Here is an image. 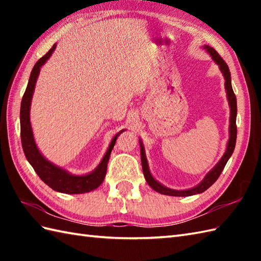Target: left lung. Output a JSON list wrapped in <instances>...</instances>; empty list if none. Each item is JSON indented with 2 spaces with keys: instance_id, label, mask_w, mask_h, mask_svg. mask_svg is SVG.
Segmentation results:
<instances>
[{
  "instance_id": "1",
  "label": "left lung",
  "mask_w": 261,
  "mask_h": 261,
  "mask_svg": "<svg viewBox=\"0 0 261 261\" xmlns=\"http://www.w3.org/2000/svg\"><path fill=\"white\" fill-rule=\"evenodd\" d=\"M204 48L206 49V51L210 54V56L212 57L214 62L219 65V68L221 71H222L224 80H225L226 95H228V101L230 104V138L228 141V146H226V150L223 154V157L220 159V162L216 164L215 167L211 170L210 173H207V175L204 177V179L199 182L197 186L191 188V190H186V191H176V190H170V188L162 185L159 181H157L151 176L150 171H149V167H148V162H147L146 153H145V147H143L142 142L140 140L141 164H142L143 175H145V178L148 182V185L150 186L152 190H154L160 194H164V195L191 196V195H195V194H199V193H203L206 191L207 188L212 186L216 181V179L219 178V176L221 175V173H222V170L224 169L229 158L232 156V153H233L234 147H236V141H237V123H236V121H237V97H236V94H234L233 90H232L230 70H229L228 65H226V63L218 54V51L215 50V49H213L212 47H208V46H204Z\"/></svg>"
}]
</instances>
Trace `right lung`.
Segmentation results:
<instances>
[{
	"label": "right lung",
	"mask_w": 261,
	"mask_h": 261,
	"mask_svg": "<svg viewBox=\"0 0 261 261\" xmlns=\"http://www.w3.org/2000/svg\"><path fill=\"white\" fill-rule=\"evenodd\" d=\"M55 48H56V43H55L53 48L45 55V56L39 59L36 65L33 66L29 82H28V86L25 88L23 97H22L20 109L22 148H23L25 158L28 159V162L30 163L33 169H35L38 176L40 177L43 182H46L49 187L53 188L54 191L65 194L88 193L95 190V188H97L103 182L104 177L107 175V168L111 151H112V149L115 145L116 139H118V137L123 132V130L114 136L112 141L110 143L107 153L104 154L102 162L99 163V165L92 171V173L87 175H71L65 169L58 167V166L54 165L50 162H48V160L42 156L40 151H39V149L37 148L35 138H33L32 134L30 123V105L33 92H35L36 82L39 73H40L41 66L50 58Z\"/></svg>",
	"instance_id": "add662e5"
}]
</instances>
